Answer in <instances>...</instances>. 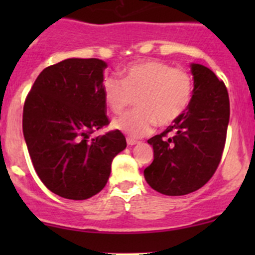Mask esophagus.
Listing matches in <instances>:
<instances>
[{"instance_id":"obj_1","label":"esophagus","mask_w":255,"mask_h":255,"mask_svg":"<svg viewBox=\"0 0 255 255\" xmlns=\"http://www.w3.org/2000/svg\"><path fill=\"white\" fill-rule=\"evenodd\" d=\"M139 142L135 139H133V138H127V144L128 145H135V144H138Z\"/></svg>"}]
</instances>
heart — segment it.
Returning <instances> with one entry per match:
<instances>
[{
	"label": "heart",
	"instance_id": "heart-1",
	"mask_svg": "<svg viewBox=\"0 0 255 255\" xmlns=\"http://www.w3.org/2000/svg\"><path fill=\"white\" fill-rule=\"evenodd\" d=\"M122 81L107 78L102 92L107 107L121 113L135 97L137 109L112 121V127L129 137L139 138L154 126H169L189 107L194 90L186 70L158 60H140L121 73Z\"/></svg>",
	"mask_w": 255,
	"mask_h": 255
}]
</instances>
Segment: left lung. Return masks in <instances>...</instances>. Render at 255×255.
<instances>
[{"label":"left lung","instance_id":"obj_1","mask_svg":"<svg viewBox=\"0 0 255 255\" xmlns=\"http://www.w3.org/2000/svg\"><path fill=\"white\" fill-rule=\"evenodd\" d=\"M194 90L186 111L148 143L154 160L144 170L151 189L181 196L204 186L220 164L230 122V99L223 81L201 64H190Z\"/></svg>","mask_w":255,"mask_h":255}]
</instances>
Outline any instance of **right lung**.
<instances>
[{
  "instance_id": "add662e5",
  "label": "right lung",
  "mask_w": 255,
  "mask_h": 255,
  "mask_svg": "<svg viewBox=\"0 0 255 255\" xmlns=\"http://www.w3.org/2000/svg\"><path fill=\"white\" fill-rule=\"evenodd\" d=\"M100 59L70 58L38 75L23 107V135L35 173L58 196L86 200L107 184L127 143L120 130L90 139L109 125Z\"/></svg>"
}]
</instances>
